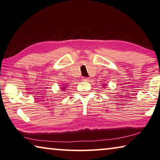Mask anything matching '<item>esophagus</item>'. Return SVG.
<instances>
[{"instance_id":"esophagus-1","label":"esophagus","mask_w":160,"mask_h":160,"mask_svg":"<svg viewBox=\"0 0 160 160\" xmlns=\"http://www.w3.org/2000/svg\"><path fill=\"white\" fill-rule=\"evenodd\" d=\"M88 77H82V80L83 82H86V81H88Z\"/></svg>"}]
</instances>
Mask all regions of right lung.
Returning <instances> with one entry per match:
<instances>
[{
    "mask_svg": "<svg viewBox=\"0 0 160 160\" xmlns=\"http://www.w3.org/2000/svg\"><path fill=\"white\" fill-rule=\"evenodd\" d=\"M64 88H63V87H62V89H64Z\"/></svg>",
    "mask_w": 160,
    "mask_h": 160,
    "instance_id": "obj_1",
    "label": "right lung"
}]
</instances>
